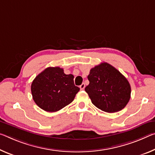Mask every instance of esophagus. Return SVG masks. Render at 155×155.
<instances>
[{
  "label": "esophagus",
  "mask_w": 155,
  "mask_h": 155,
  "mask_svg": "<svg viewBox=\"0 0 155 155\" xmlns=\"http://www.w3.org/2000/svg\"><path fill=\"white\" fill-rule=\"evenodd\" d=\"M85 85L84 83H82V84L80 85V87H80L81 90H83L85 89Z\"/></svg>",
  "instance_id": "34e87169"
}]
</instances>
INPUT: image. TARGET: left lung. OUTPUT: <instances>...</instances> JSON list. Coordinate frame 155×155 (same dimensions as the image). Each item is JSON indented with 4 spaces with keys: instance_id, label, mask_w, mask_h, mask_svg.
<instances>
[{
    "instance_id": "left-lung-1",
    "label": "left lung",
    "mask_w": 155,
    "mask_h": 155,
    "mask_svg": "<svg viewBox=\"0 0 155 155\" xmlns=\"http://www.w3.org/2000/svg\"><path fill=\"white\" fill-rule=\"evenodd\" d=\"M90 83L85 90L92 103L103 111L112 113L124 109L130 99V85L122 74L107 63L90 70Z\"/></svg>"
}]
</instances>
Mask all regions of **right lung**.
Returning a JSON list of instances; mask_svg holds the SVG:
<instances>
[{
  "mask_svg": "<svg viewBox=\"0 0 155 155\" xmlns=\"http://www.w3.org/2000/svg\"><path fill=\"white\" fill-rule=\"evenodd\" d=\"M79 90L74 83V76L65 74L59 67L46 68L36 76L31 85L36 104L50 112L58 111L72 103Z\"/></svg>",
  "mask_w": 155,
  "mask_h": 155,
  "instance_id": "add662e5",
  "label": "right lung"
}]
</instances>
